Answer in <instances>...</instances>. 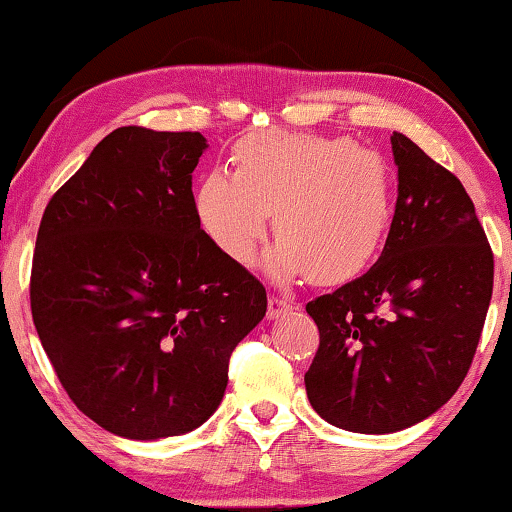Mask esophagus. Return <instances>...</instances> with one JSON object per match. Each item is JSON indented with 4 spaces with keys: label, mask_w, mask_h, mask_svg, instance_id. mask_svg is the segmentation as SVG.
<instances>
[{
    "label": "esophagus",
    "mask_w": 512,
    "mask_h": 512,
    "mask_svg": "<svg viewBox=\"0 0 512 512\" xmlns=\"http://www.w3.org/2000/svg\"><path fill=\"white\" fill-rule=\"evenodd\" d=\"M291 303L282 296H270L268 298V319H279L282 314H286L291 310Z\"/></svg>",
    "instance_id": "obj_1"
}]
</instances>
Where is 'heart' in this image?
<instances>
[{
    "label": "heart",
    "instance_id": "heart-1",
    "mask_svg": "<svg viewBox=\"0 0 512 512\" xmlns=\"http://www.w3.org/2000/svg\"><path fill=\"white\" fill-rule=\"evenodd\" d=\"M233 165L209 170L195 188L200 226L230 261L256 256L270 214L279 242L265 268L277 279L345 282L387 242L394 170L354 139L258 132L235 144Z\"/></svg>",
    "mask_w": 512,
    "mask_h": 512
}]
</instances>
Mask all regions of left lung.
Segmentation results:
<instances>
[{"mask_svg": "<svg viewBox=\"0 0 512 512\" xmlns=\"http://www.w3.org/2000/svg\"><path fill=\"white\" fill-rule=\"evenodd\" d=\"M391 151L398 200L380 258L305 307L319 328L307 398L354 433L408 429L450 401L494 286L492 247L461 181L401 132Z\"/></svg>", "mask_w": 512, "mask_h": 512, "instance_id": "8db88e82", "label": "left lung"}]
</instances>
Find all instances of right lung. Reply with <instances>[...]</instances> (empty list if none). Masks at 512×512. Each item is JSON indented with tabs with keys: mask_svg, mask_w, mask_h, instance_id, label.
Segmentation results:
<instances>
[{
	"mask_svg": "<svg viewBox=\"0 0 512 512\" xmlns=\"http://www.w3.org/2000/svg\"><path fill=\"white\" fill-rule=\"evenodd\" d=\"M207 139L125 125L41 216L30 303L44 352L83 415L116 436L198 429L228 361L265 317V286L200 228L193 170Z\"/></svg>",
	"mask_w": 512,
	"mask_h": 512,
	"instance_id": "1",
	"label": "right lung"
}]
</instances>
